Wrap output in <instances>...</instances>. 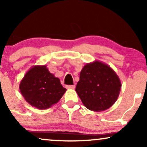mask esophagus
Segmentation results:
<instances>
[{
	"mask_svg": "<svg viewBox=\"0 0 147 147\" xmlns=\"http://www.w3.org/2000/svg\"><path fill=\"white\" fill-rule=\"evenodd\" d=\"M75 88V85L66 86V88H68V89H74Z\"/></svg>",
	"mask_w": 147,
	"mask_h": 147,
	"instance_id": "34e87169",
	"label": "esophagus"
}]
</instances>
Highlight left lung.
<instances>
[{
    "label": "left lung",
    "instance_id": "1",
    "mask_svg": "<svg viewBox=\"0 0 147 147\" xmlns=\"http://www.w3.org/2000/svg\"><path fill=\"white\" fill-rule=\"evenodd\" d=\"M121 87L116 72L106 63L95 61L87 63L81 70L75 91L88 109L99 112L113 105Z\"/></svg>",
    "mask_w": 147,
    "mask_h": 147
}]
</instances>
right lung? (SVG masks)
<instances>
[{
  "mask_svg": "<svg viewBox=\"0 0 147 147\" xmlns=\"http://www.w3.org/2000/svg\"><path fill=\"white\" fill-rule=\"evenodd\" d=\"M19 89L30 105L41 110L57 104L66 91L46 65L32 67L21 81Z\"/></svg>",
  "mask_w": 147,
  "mask_h": 147,
  "instance_id": "add662e5",
  "label": "right lung"
}]
</instances>
